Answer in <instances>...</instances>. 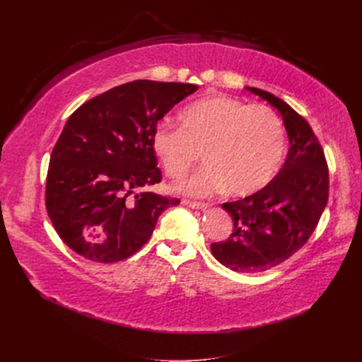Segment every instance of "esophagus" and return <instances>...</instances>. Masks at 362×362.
<instances>
[{
	"label": "esophagus",
	"instance_id": "obj_1",
	"mask_svg": "<svg viewBox=\"0 0 362 362\" xmlns=\"http://www.w3.org/2000/svg\"><path fill=\"white\" fill-rule=\"evenodd\" d=\"M182 204L189 208H195V210H205V208H208L206 202H197V201H191V199H183Z\"/></svg>",
	"mask_w": 362,
	"mask_h": 362
}]
</instances>
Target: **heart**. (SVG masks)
<instances>
[{
    "instance_id": "1",
    "label": "heart",
    "mask_w": 362,
    "mask_h": 362,
    "mask_svg": "<svg viewBox=\"0 0 362 362\" xmlns=\"http://www.w3.org/2000/svg\"><path fill=\"white\" fill-rule=\"evenodd\" d=\"M151 148L171 179L183 177L204 152L206 165L180 182L177 191L208 197L227 189L233 197H248L277 175L286 135L273 108L210 95L182 110L180 127L157 124Z\"/></svg>"
}]
</instances>
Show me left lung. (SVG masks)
Instances as JSON below:
<instances>
[{
  "instance_id": "obj_1",
  "label": "left lung",
  "mask_w": 362,
  "mask_h": 362,
  "mask_svg": "<svg viewBox=\"0 0 362 362\" xmlns=\"http://www.w3.org/2000/svg\"><path fill=\"white\" fill-rule=\"evenodd\" d=\"M281 114L289 136L286 161L258 192L224 202L233 230L211 243L218 262L238 273H259L286 261L307 243L329 199V168L308 122L283 100L258 88H246Z\"/></svg>"
}]
</instances>
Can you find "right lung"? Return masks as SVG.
Returning a JSON list of instances; mask_svg holds the SVG:
<instances>
[{"label":"right lung","mask_w":362,"mask_h":362,"mask_svg":"<svg viewBox=\"0 0 362 362\" xmlns=\"http://www.w3.org/2000/svg\"><path fill=\"white\" fill-rule=\"evenodd\" d=\"M197 89L133 81L86 101L69 117L51 152L45 205L70 250L95 262L126 259L149 240L161 213L180 202L141 189L163 179L152 130Z\"/></svg>","instance_id":"1"}]
</instances>
